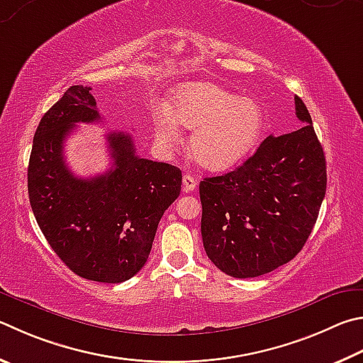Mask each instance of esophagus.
I'll list each match as a JSON object with an SVG mask.
<instances>
[{
	"label": "esophagus",
	"mask_w": 363,
	"mask_h": 363,
	"mask_svg": "<svg viewBox=\"0 0 363 363\" xmlns=\"http://www.w3.org/2000/svg\"><path fill=\"white\" fill-rule=\"evenodd\" d=\"M196 189V179L195 177L190 174V173H186L182 176V190L184 192H194V190Z\"/></svg>",
	"instance_id": "esophagus-1"
}]
</instances>
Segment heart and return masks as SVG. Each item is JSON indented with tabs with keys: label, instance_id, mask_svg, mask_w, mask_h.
Segmentation results:
<instances>
[{
	"label": "heart",
	"instance_id": "1",
	"mask_svg": "<svg viewBox=\"0 0 363 363\" xmlns=\"http://www.w3.org/2000/svg\"><path fill=\"white\" fill-rule=\"evenodd\" d=\"M168 114L154 118L159 140L168 146L179 141V128L194 130L190 154L200 167L222 171L241 163L259 144L265 111L254 98L238 96L216 84L186 82L174 87Z\"/></svg>",
	"mask_w": 363,
	"mask_h": 363
}]
</instances>
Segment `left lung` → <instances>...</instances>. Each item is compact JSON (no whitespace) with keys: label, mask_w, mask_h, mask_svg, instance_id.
Here are the masks:
<instances>
[{"label":"left lung","mask_w":363,"mask_h":363,"mask_svg":"<svg viewBox=\"0 0 363 363\" xmlns=\"http://www.w3.org/2000/svg\"><path fill=\"white\" fill-rule=\"evenodd\" d=\"M295 114L300 128L268 136L241 167L200 182L204 250L233 278H255L291 262L318 220L325 155L298 96Z\"/></svg>","instance_id":"left-lung-1"}]
</instances>
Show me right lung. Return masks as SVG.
<instances>
[{
  "label": "right lung",
  "mask_w": 363,
  "mask_h": 363,
  "mask_svg": "<svg viewBox=\"0 0 363 363\" xmlns=\"http://www.w3.org/2000/svg\"><path fill=\"white\" fill-rule=\"evenodd\" d=\"M90 87L72 85L39 122L28 164V196L45 240L72 273L117 284L140 272L164 211L181 194L182 173L141 159L123 131L106 136L113 168L77 177L63 159L74 125L100 122Z\"/></svg>",
  "instance_id": "obj_1"
}]
</instances>
